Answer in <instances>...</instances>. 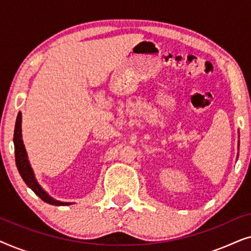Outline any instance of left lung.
<instances>
[{
  "label": "left lung",
  "mask_w": 251,
  "mask_h": 251,
  "mask_svg": "<svg viewBox=\"0 0 251 251\" xmlns=\"http://www.w3.org/2000/svg\"><path fill=\"white\" fill-rule=\"evenodd\" d=\"M240 143V142H239ZM238 149H239V144H238ZM238 155H239V154H238Z\"/></svg>",
  "instance_id": "8db88e82"
}]
</instances>
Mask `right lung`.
I'll list each match as a JSON object with an SVG mask.
<instances>
[{
    "label": "right lung",
    "instance_id": "obj_1",
    "mask_svg": "<svg viewBox=\"0 0 251 251\" xmlns=\"http://www.w3.org/2000/svg\"><path fill=\"white\" fill-rule=\"evenodd\" d=\"M13 144H15V155H16V164L18 168V171L20 176L25 181L27 186L35 193L37 197H40L44 202L52 205H70L73 202H63L58 201L52 197H50L46 191L43 190L42 186L37 183L35 175L30 167L28 155H27L25 145L23 142V135H22V113H18L16 120L15 126V135H13Z\"/></svg>",
    "mask_w": 251,
    "mask_h": 251
}]
</instances>
